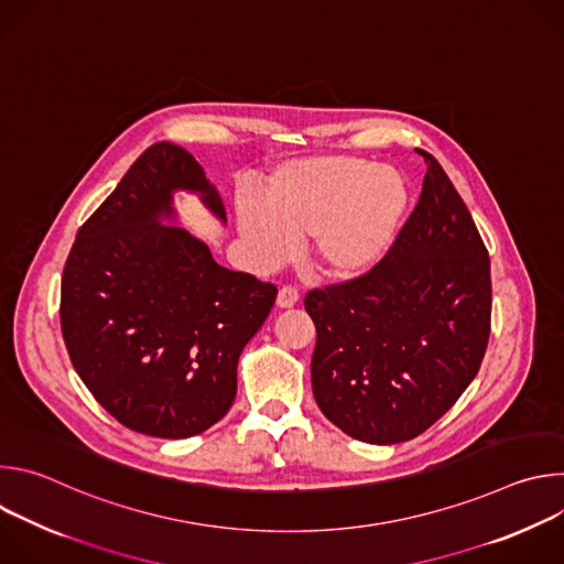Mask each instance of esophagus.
<instances>
[{
  "label": "esophagus",
  "mask_w": 564,
  "mask_h": 564,
  "mask_svg": "<svg viewBox=\"0 0 564 564\" xmlns=\"http://www.w3.org/2000/svg\"><path fill=\"white\" fill-rule=\"evenodd\" d=\"M296 301H299V292L292 285H283L276 294V305L279 307H292V305H296Z\"/></svg>",
  "instance_id": "obj_1"
}]
</instances>
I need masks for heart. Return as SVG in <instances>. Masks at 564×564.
<instances>
[{"instance_id":"b5f03b06","label":"heart","mask_w":564,"mask_h":564,"mask_svg":"<svg viewBox=\"0 0 564 564\" xmlns=\"http://www.w3.org/2000/svg\"><path fill=\"white\" fill-rule=\"evenodd\" d=\"M406 207L394 167L324 153L281 165L263 187L261 207L238 205V229L259 268H276L307 238L314 268L335 279L368 272L388 250Z\"/></svg>"}]
</instances>
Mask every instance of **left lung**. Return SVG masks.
Here are the masks:
<instances>
[{"label":"left lung","mask_w":564,"mask_h":564,"mask_svg":"<svg viewBox=\"0 0 564 564\" xmlns=\"http://www.w3.org/2000/svg\"><path fill=\"white\" fill-rule=\"evenodd\" d=\"M386 257L361 276L305 294L314 321L312 392L346 435L406 442L431 429L485 359L491 261L437 160Z\"/></svg>","instance_id":"left-lung-1"}]
</instances>
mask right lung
Masks as SVG:
<instances>
[{"label":"right lung","mask_w":564,"mask_h":564,"mask_svg":"<svg viewBox=\"0 0 564 564\" xmlns=\"http://www.w3.org/2000/svg\"><path fill=\"white\" fill-rule=\"evenodd\" d=\"M176 189L225 207L196 158L172 142L144 149L77 229L62 274L59 324L70 364L122 426L185 440L236 397V366L268 318L276 285L231 272L170 218Z\"/></svg>","instance_id":"right-lung-1"}]
</instances>
